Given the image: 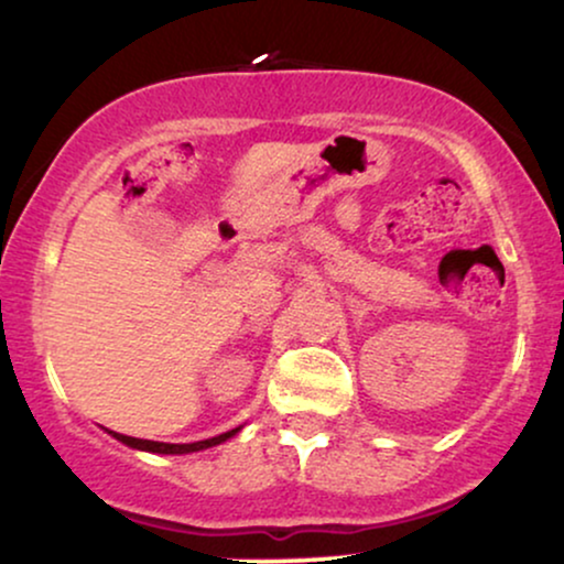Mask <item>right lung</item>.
<instances>
[{
  "instance_id": "1",
  "label": "right lung",
  "mask_w": 564,
  "mask_h": 564,
  "mask_svg": "<svg viewBox=\"0 0 564 564\" xmlns=\"http://www.w3.org/2000/svg\"><path fill=\"white\" fill-rule=\"evenodd\" d=\"M239 432L231 430V432H224L218 434V437H210V440H199V442H187V445H171V442H153V440H138V437H127V434H119V432H109L111 437H117L119 442H124L127 447H134V451H145V453H161V455H184V453H197V451H205V447H213V445H220V442H226L234 434Z\"/></svg>"
}]
</instances>
